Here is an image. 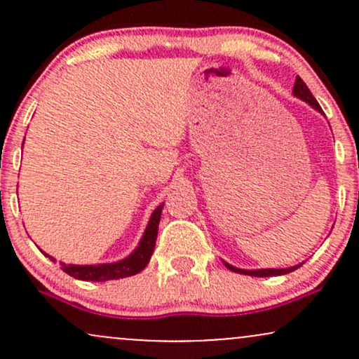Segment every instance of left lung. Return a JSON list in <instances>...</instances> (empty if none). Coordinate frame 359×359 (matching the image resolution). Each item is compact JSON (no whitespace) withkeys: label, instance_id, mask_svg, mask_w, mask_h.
Wrapping results in <instances>:
<instances>
[{"label":"left lung","instance_id":"left-lung-1","mask_svg":"<svg viewBox=\"0 0 359 359\" xmlns=\"http://www.w3.org/2000/svg\"><path fill=\"white\" fill-rule=\"evenodd\" d=\"M294 96L299 97V100L306 101L307 104L312 106V108L319 111V113H323L319 102L316 101V97L312 96V93L306 86V82L300 79L299 76H297V79H295ZM224 265L228 266L231 271H236V273H243V275H250V277H277V275H285V273H290V271L297 270L299 266H302V263H299V265H295V266H288V269H262V270H241V269H236V266L229 265V263H226V262H224Z\"/></svg>","mask_w":359,"mask_h":359}]
</instances>
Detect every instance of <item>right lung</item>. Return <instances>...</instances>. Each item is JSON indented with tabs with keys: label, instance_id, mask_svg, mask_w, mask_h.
I'll return each mask as SVG.
<instances>
[{
	"label": "right lung",
	"instance_id": "obj_1",
	"mask_svg": "<svg viewBox=\"0 0 359 359\" xmlns=\"http://www.w3.org/2000/svg\"><path fill=\"white\" fill-rule=\"evenodd\" d=\"M25 142V140H23ZM163 203L151 212L150 221L143 233L142 240H140L138 246L131 255H128L126 258L119 259L114 263H100V265H65L60 263L62 270L65 271L71 277L77 280H86V282H106V280H118L131 277V275H137L142 271L150 262L151 253H154L156 234H158V222L160 216H162ZM45 257H48L47 253H43ZM52 262H55L52 257H48Z\"/></svg>",
	"mask_w": 359,
	"mask_h": 359
}]
</instances>
